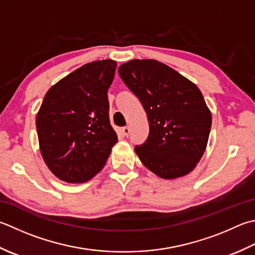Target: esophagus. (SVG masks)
<instances>
[{
    "mask_svg": "<svg viewBox=\"0 0 255 255\" xmlns=\"http://www.w3.org/2000/svg\"><path fill=\"white\" fill-rule=\"evenodd\" d=\"M123 132H124V134H125V136H128V134H129V132H130V128H129L128 126H126V127H124V128H123Z\"/></svg>",
    "mask_w": 255,
    "mask_h": 255,
    "instance_id": "1",
    "label": "esophagus"
}]
</instances>
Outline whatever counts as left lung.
<instances>
[{"label":"left lung","mask_w":255,"mask_h":255,"mask_svg":"<svg viewBox=\"0 0 255 255\" xmlns=\"http://www.w3.org/2000/svg\"><path fill=\"white\" fill-rule=\"evenodd\" d=\"M119 76L147 114V140L137 156L162 179L186 176L206 150L211 113L196 84L154 59H132L121 65Z\"/></svg>","instance_id":"left-lung-1"}]
</instances>
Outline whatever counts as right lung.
Listing matches in <instances>:
<instances>
[{
  "label": "right lung",
  "mask_w": 255,
  "mask_h": 255,
  "mask_svg": "<svg viewBox=\"0 0 255 255\" xmlns=\"http://www.w3.org/2000/svg\"><path fill=\"white\" fill-rule=\"evenodd\" d=\"M117 63L83 65L49 88L36 116L42 157L58 179L88 181L102 170L117 142L107 92Z\"/></svg>",
  "instance_id": "obj_1"
}]
</instances>
